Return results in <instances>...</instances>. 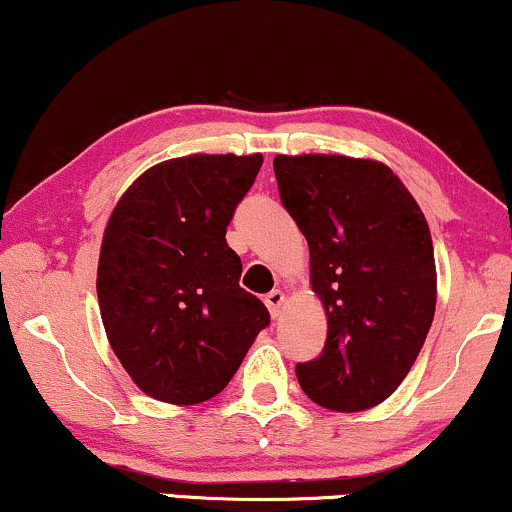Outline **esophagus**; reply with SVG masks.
<instances>
[{
	"label": "esophagus",
	"instance_id": "1",
	"mask_svg": "<svg viewBox=\"0 0 512 512\" xmlns=\"http://www.w3.org/2000/svg\"><path fill=\"white\" fill-rule=\"evenodd\" d=\"M283 303H286V295H283V291H272L264 295V305H267L269 315L272 317H279Z\"/></svg>",
	"mask_w": 512,
	"mask_h": 512
}]
</instances>
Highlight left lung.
I'll return each instance as SVG.
<instances>
[{
    "instance_id": "1",
    "label": "left lung",
    "mask_w": 512,
    "mask_h": 512,
    "mask_svg": "<svg viewBox=\"0 0 512 512\" xmlns=\"http://www.w3.org/2000/svg\"><path fill=\"white\" fill-rule=\"evenodd\" d=\"M274 174L310 245V283L329 324L317 360L295 365L300 389L336 412L374 408L408 377L434 319L427 219L374 159L276 155Z\"/></svg>"
}]
</instances>
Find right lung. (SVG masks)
<instances>
[{
	"label": "right lung",
	"instance_id": "1",
	"mask_svg": "<svg viewBox=\"0 0 512 512\" xmlns=\"http://www.w3.org/2000/svg\"><path fill=\"white\" fill-rule=\"evenodd\" d=\"M262 155H188L147 169L116 202L97 264L112 350L140 391L195 405L226 389L257 334L260 298L226 243Z\"/></svg>",
	"mask_w": 512,
	"mask_h": 512
}]
</instances>
